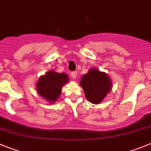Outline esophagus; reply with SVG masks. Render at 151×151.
<instances>
[{"mask_svg":"<svg viewBox=\"0 0 151 151\" xmlns=\"http://www.w3.org/2000/svg\"><path fill=\"white\" fill-rule=\"evenodd\" d=\"M71 76L73 77V78L76 79V77H77V72L76 71L71 72Z\"/></svg>","mask_w":151,"mask_h":151,"instance_id":"obj_1","label":"esophagus"}]
</instances>
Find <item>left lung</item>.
Here are the masks:
<instances>
[{"label": "left lung", "instance_id": "8db88e82", "mask_svg": "<svg viewBox=\"0 0 151 151\" xmlns=\"http://www.w3.org/2000/svg\"><path fill=\"white\" fill-rule=\"evenodd\" d=\"M109 76L96 68L91 69L81 77L80 81L85 96L93 104H99L103 100L112 88Z\"/></svg>", "mask_w": 151, "mask_h": 151}]
</instances>
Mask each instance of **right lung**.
<instances>
[{
	"instance_id": "1",
	"label": "right lung",
	"mask_w": 151,
	"mask_h": 151,
	"mask_svg": "<svg viewBox=\"0 0 151 151\" xmlns=\"http://www.w3.org/2000/svg\"><path fill=\"white\" fill-rule=\"evenodd\" d=\"M68 76L66 73L48 71L40 76L37 83V91L47 101L53 103L60 96L62 88L68 82Z\"/></svg>"
}]
</instances>
